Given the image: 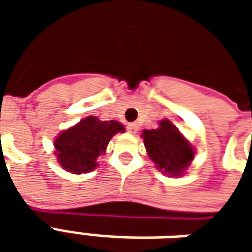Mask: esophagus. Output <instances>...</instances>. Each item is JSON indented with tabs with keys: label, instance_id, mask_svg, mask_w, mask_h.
<instances>
[{
	"label": "esophagus",
	"instance_id": "esophagus-1",
	"mask_svg": "<svg viewBox=\"0 0 252 252\" xmlns=\"http://www.w3.org/2000/svg\"><path fill=\"white\" fill-rule=\"evenodd\" d=\"M137 129H139V126H137L136 123H131V124L126 126V131L129 132V133H136Z\"/></svg>",
	"mask_w": 252,
	"mask_h": 252
}]
</instances>
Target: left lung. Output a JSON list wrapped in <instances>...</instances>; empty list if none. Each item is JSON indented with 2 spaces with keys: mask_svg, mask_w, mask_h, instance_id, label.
Here are the masks:
<instances>
[{
  "mask_svg": "<svg viewBox=\"0 0 252 252\" xmlns=\"http://www.w3.org/2000/svg\"><path fill=\"white\" fill-rule=\"evenodd\" d=\"M142 137L155 167L170 177L184 175L194 159L191 144L171 121L162 120L157 129H144Z\"/></svg>",
  "mask_w": 252,
  "mask_h": 252,
  "instance_id": "obj_1",
  "label": "left lung"
}]
</instances>
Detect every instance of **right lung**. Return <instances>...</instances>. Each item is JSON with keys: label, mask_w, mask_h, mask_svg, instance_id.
Listing matches in <instances>:
<instances>
[{"label": "right lung", "mask_w": 252, "mask_h": 252, "mask_svg": "<svg viewBox=\"0 0 252 252\" xmlns=\"http://www.w3.org/2000/svg\"><path fill=\"white\" fill-rule=\"evenodd\" d=\"M124 131L126 128L119 121H101L88 116L55 139L58 162L72 174L89 173L98 166L97 159L105 154L110 139Z\"/></svg>", "instance_id": "1"}]
</instances>
